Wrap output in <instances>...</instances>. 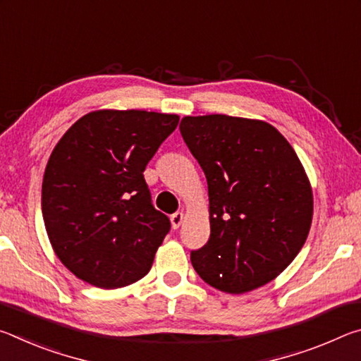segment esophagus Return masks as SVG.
I'll use <instances>...</instances> for the list:
<instances>
[{
    "label": "esophagus",
    "mask_w": 361,
    "mask_h": 361,
    "mask_svg": "<svg viewBox=\"0 0 361 361\" xmlns=\"http://www.w3.org/2000/svg\"><path fill=\"white\" fill-rule=\"evenodd\" d=\"M183 219H185V213H183V212L173 213V215L170 216V223H172V228L173 229H178L180 226H181V223H183Z\"/></svg>",
    "instance_id": "esophagus-1"
}]
</instances>
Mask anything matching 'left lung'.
Masks as SVG:
<instances>
[{
  "label": "left lung",
  "mask_w": 361,
  "mask_h": 361,
  "mask_svg": "<svg viewBox=\"0 0 361 361\" xmlns=\"http://www.w3.org/2000/svg\"><path fill=\"white\" fill-rule=\"evenodd\" d=\"M180 132L209 185L210 239L191 252L195 272L231 295L269 283L312 224V188L295 149L258 119L185 116Z\"/></svg>",
  "instance_id": "obj_1"
}]
</instances>
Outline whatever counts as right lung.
I'll return each mask as SVG.
<instances>
[{
    "mask_svg": "<svg viewBox=\"0 0 361 361\" xmlns=\"http://www.w3.org/2000/svg\"><path fill=\"white\" fill-rule=\"evenodd\" d=\"M178 121L99 109L56 145L42 178V218L54 252L78 279L113 290L149 272L170 221L152 207L143 172Z\"/></svg>",
    "mask_w": 361,
    "mask_h": 361,
    "instance_id": "1",
    "label": "right lung"
}]
</instances>
